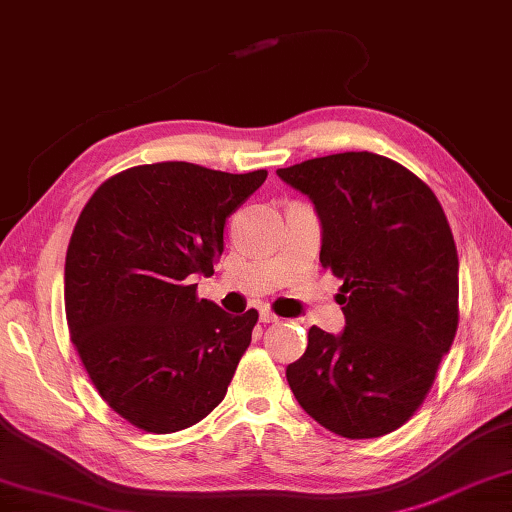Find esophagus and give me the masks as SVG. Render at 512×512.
Wrapping results in <instances>:
<instances>
[{"label":"esophagus","instance_id":"esophagus-1","mask_svg":"<svg viewBox=\"0 0 512 512\" xmlns=\"http://www.w3.org/2000/svg\"><path fill=\"white\" fill-rule=\"evenodd\" d=\"M261 321H263V324H276L279 317H276L272 310H261Z\"/></svg>","mask_w":512,"mask_h":512}]
</instances>
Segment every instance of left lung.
<instances>
[{
  "label": "left lung",
  "mask_w": 512,
  "mask_h": 512,
  "mask_svg": "<svg viewBox=\"0 0 512 512\" xmlns=\"http://www.w3.org/2000/svg\"><path fill=\"white\" fill-rule=\"evenodd\" d=\"M321 220L319 261L344 285L342 335L310 328L288 382L328 432L378 438L423 405L459 328V256L432 188L375 152L276 170Z\"/></svg>",
  "instance_id": "obj_1"
}]
</instances>
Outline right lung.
<instances>
[{
    "label": "right lung",
    "instance_id": "right-lung-1",
    "mask_svg": "<svg viewBox=\"0 0 512 512\" xmlns=\"http://www.w3.org/2000/svg\"><path fill=\"white\" fill-rule=\"evenodd\" d=\"M265 177L188 161L134 166L78 215L65 261L69 337L101 398L143 432L200 423L227 393L258 312L231 317L193 281L213 274L224 222Z\"/></svg>",
    "mask_w": 512,
    "mask_h": 512
}]
</instances>
